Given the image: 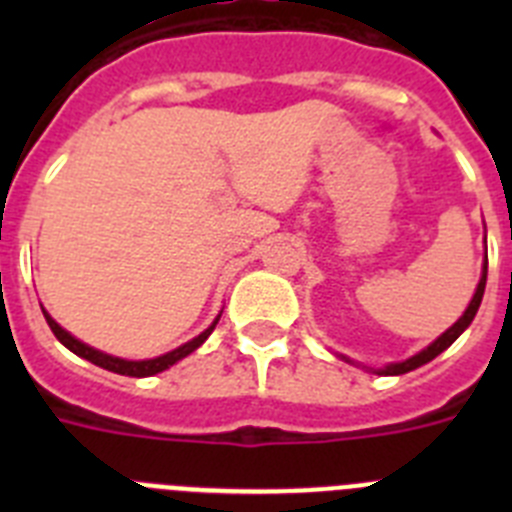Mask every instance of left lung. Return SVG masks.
<instances>
[{
	"label": "left lung",
	"mask_w": 512,
	"mask_h": 512,
	"mask_svg": "<svg viewBox=\"0 0 512 512\" xmlns=\"http://www.w3.org/2000/svg\"><path fill=\"white\" fill-rule=\"evenodd\" d=\"M485 284H487V264H485V269H482V279H479V284H477V292H474L472 302H469V307H467V310H464V315H461V318L456 320V323L451 325V328L446 330V333H441V336H438L436 341L431 343V346L423 348L420 354L410 356V359H405V361H397V364L384 366V369H379L377 374H384V377H397V374H408V372H413V369H418V366H423V364H428V361L436 359V356L441 354V351H446V348H449L451 343H454L456 338H459L461 333H464V330L469 328V323H472L474 315H477L479 302H482V295H485Z\"/></svg>",
	"instance_id": "obj_1"
}]
</instances>
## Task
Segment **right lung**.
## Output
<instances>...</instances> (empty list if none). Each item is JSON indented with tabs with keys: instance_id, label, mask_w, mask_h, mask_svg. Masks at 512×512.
<instances>
[{
	"instance_id": "obj_1",
	"label": "right lung",
	"mask_w": 512,
	"mask_h": 512,
	"mask_svg": "<svg viewBox=\"0 0 512 512\" xmlns=\"http://www.w3.org/2000/svg\"><path fill=\"white\" fill-rule=\"evenodd\" d=\"M43 315H45V320H48V325H51L53 336H56L63 346L69 348V351H74V354L81 356V359H87V361H92V364L102 366V369H107V372L125 374V377H153V374L164 372V369L174 366L176 361H182L184 356H189L192 351H197V348L207 341V336H210L212 330H215L217 320H220V318H215V323H212L205 333H200V336L192 338V341L184 343V346L174 348V351H169V354L156 356V359H146V361H128V359H117V356H110V354H102V351H97V348L76 341V338L71 336V333H66V330H63L61 325H58L56 320L48 315V312L43 310Z\"/></svg>"
}]
</instances>
